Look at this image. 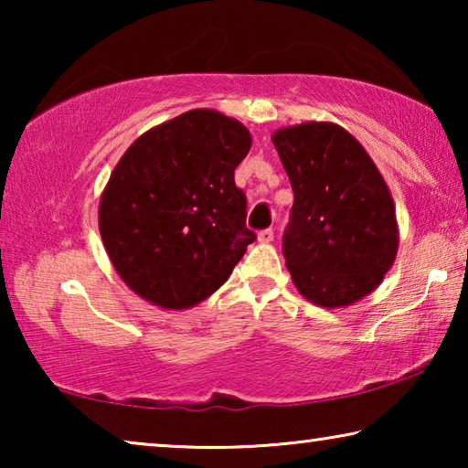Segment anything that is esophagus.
<instances>
[{
  "mask_svg": "<svg viewBox=\"0 0 468 468\" xmlns=\"http://www.w3.org/2000/svg\"><path fill=\"white\" fill-rule=\"evenodd\" d=\"M274 239V231L272 229H264V231L258 233V241L260 243H271Z\"/></svg>",
  "mask_w": 468,
  "mask_h": 468,
  "instance_id": "1",
  "label": "esophagus"
}]
</instances>
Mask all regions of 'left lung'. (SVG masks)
Returning <instances> with one entry per match:
<instances>
[{"mask_svg": "<svg viewBox=\"0 0 468 468\" xmlns=\"http://www.w3.org/2000/svg\"><path fill=\"white\" fill-rule=\"evenodd\" d=\"M291 179V225L282 237L292 284L314 305L335 310L367 297L399 251L390 189L359 140L332 122L272 133Z\"/></svg>", "mask_w": 468, "mask_h": 468, "instance_id": "left-lung-1", "label": "left lung"}]
</instances>
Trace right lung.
<instances>
[{"mask_svg":"<svg viewBox=\"0 0 468 468\" xmlns=\"http://www.w3.org/2000/svg\"><path fill=\"white\" fill-rule=\"evenodd\" d=\"M251 148L241 122L192 109L132 142L99 202L115 272L163 310L194 307L223 287L256 239L235 169Z\"/></svg>","mask_w":468,"mask_h":468,"instance_id":"right-lung-1","label":"right lung"}]
</instances>
